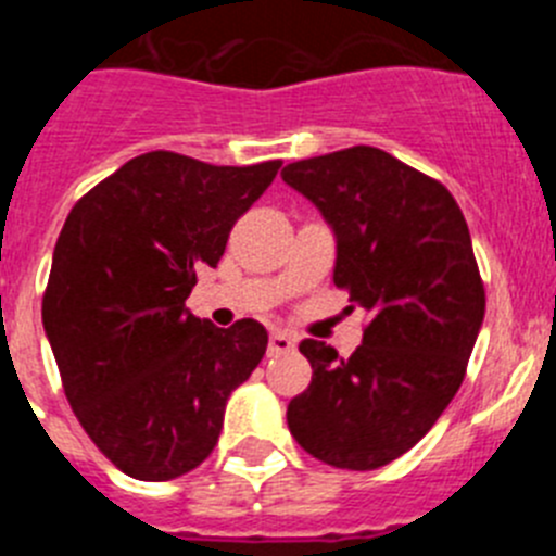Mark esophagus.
<instances>
[{"instance_id":"obj_1","label":"esophagus","mask_w":556,"mask_h":556,"mask_svg":"<svg viewBox=\"0 0 556 556\" xmlns=\"http://www.w3.org/2000/svg\"><path fill=\"white\" fill-rule=\"evenodd\" d=\"M298 348V339L287 331H275L269 337V356H281V353H289Z\"/></svg>"}]
</instances>
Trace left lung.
I'll list each match as a JSON object with an SVG mask.
<instances>
[{"label": "left lung", "mask_w": 556, "mask_h": 556, "mask_svg": "<svg viewBox=\"0 0 556 556\" xmlns=\"http://www.w3.org/2000/svg\"><path fill=\"white\" fill-rule=\"evenodd\" d=\"M281 178L331 225L333 283L370 314L348 358L303 339L312 384L289 401V431L326 465L376 470L424 440L468 370L484 320L468 223L440 180L378 147L294 161Z\"/></svg>", "instance_id": "obj_1"}]
</instances>
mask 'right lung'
I'll list each match as a JSON object with an SVG mask.
<instances>
[{"mask_svg":"<svg viewBox=\"0 0 556 556\" xmlns=\"http://www.w3.org/2000/svg\"><path fill=\"white\" fill-rule=\"evenodd\" d=\"M281 161L214 166L144 152L68 211L43 292V331L68 406L97 448L141 481L214 451L228 395L267 351L258 320L217 328L186 308L203 267Z\"/></svg>","mask_w":556,"mask_h":556,"instance_id":"obj_1","label":"right lung"}]
</instances>
